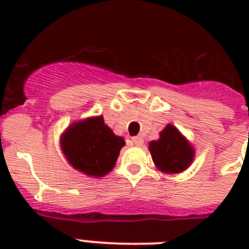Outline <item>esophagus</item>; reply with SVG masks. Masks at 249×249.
<instances>
[{
	"mask_svg": "<svg viewBox=\"0 0 249 249\" xmlns=\"http://www.w3.org/2000/svg\"><path fill=\"white\" fill-rule=\"evenodd\" d=\"M132 141H133V143L136 144V146H142V144H143V138H142V137H140V136L133 137Z\"/></svg>",
	"mask_w": 249,
	"mask_h": 249,
	"instance_id": "esophagus-1",
	"label": "esophagus"
}]
</instances>
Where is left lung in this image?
Segmentation results:
<instances>
[{
    "instance_id": "8db88e82",
    "label": "left lung",
    "mask_w": 249,
    "mask_h": 249,
    "mask_svg": "<svg viewBox=\"0 0 249 249\" xmlns=\"http://www.w3.org/2000/svg\"><path fill=\"white\" fill-rule=\"evenodd\" d=\"M152 160L164 173H179L191 164L194 150L173 125H166L158 141L150 146Z\"/></svg>"
}]
</instances>
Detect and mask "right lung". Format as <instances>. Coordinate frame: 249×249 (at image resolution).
<instances>
[{
  "instance_id": "right-lung-1",
  "label": "right lung",
  "mask_w": 249,
  "mask_h": 249,
  "mask_svg": "<svg viewBox=\"0 0 249 249\" xmlns=\"http://www.w3.org/2000/svg\"><path fill=\"white\" fill-rule=\"evenodd\" d=\"M124 144L102 116L75 123L62 136V150L70 164L91 177L111 172Z\"/></svg>"
}]
</instances>
